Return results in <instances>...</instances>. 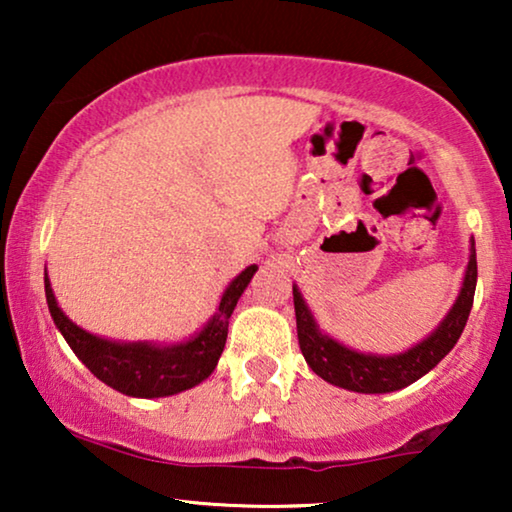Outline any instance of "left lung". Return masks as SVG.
<instances>
[{
	"instance_id": "1",
	"label": "left lung",
	"mask_w": 512,
	"mask_h": 512,
	"mask_svg": "<svg viewBox=\"0 0 512 512\" xmlns=\"http://www.w3.org/2000/svg\"><path fill=\"white\" fill-rule=\"evenodd\" d=\"M471 254L461 282L459 296L445 314L443 321L426 335L422 342L398 354H373L359 352L342 345L331 335L324 333L314 319L310 307H307L303 293L293 284V307H296V326H298V345L303 352L307 366L317 373L321 380L335 387L356 391V394H389L408 384L417 382L429 370L438 366L457 340L464 333L473 307L475 284H478V261H475V240H471Z\"/></svg>"
}]
</instances>
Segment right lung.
I'll list each match as a JSON object with an SVG mask.
<instances>
[{"label": "right lung", "mask_w": 512, "mask_h": 512, "mask_svg": "<svg viewBox=\"0 0 512 512\" xmlns=\"http://www.w3.org/2000/svg\"><path fill=\"white\" fill-rule=\"evenodd\" d=\"M258 265H249L226 286L216 307L214 317L198 333L184 342L160 345V342L137 340L121 342L95 335L86 328L76 326L55 300L51 279L44 270L46 303L53 324L58 326L62 338L79 356V361L102 380L107 387L121 391L132 398H163L193 389L214 373L228 338V321L237 300L247 289Z\"/></svg>", "instance_id": "right-lung-1"}]
</instances>
